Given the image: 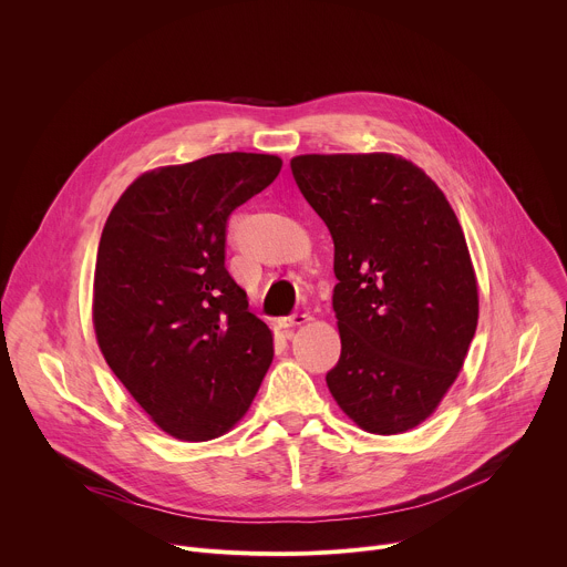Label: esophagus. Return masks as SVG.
<instances>
[{
  "label": "esophagus",
  "instance_id": "1",
  "mask_svg": "<svg viewBox=\"0 0 567 567\" xmlns=\"http://www.w3.org/2000/svg\"><path fill=\"white\" fill-rule=\"evenodd\" d=\"M309 320H311V316H309V313H300V311H296V313H291V316L280 318V328L285 330V334H287V337H291V334H293V328L307 326Z\"/></svg>",
  "mask_w": 567,
  "mask_h": 567
}]
</instances>
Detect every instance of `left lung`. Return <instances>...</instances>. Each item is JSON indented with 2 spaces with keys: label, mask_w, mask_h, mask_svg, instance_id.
Returning <instances> with one entry per match:
<instances>
[{
  "label": "left lung",
  "mask_w": 567,
  "mask_h": 567,
  "mask_svg": "<svg viewBox=\"0 0 567 567\" xmlns=\"http://www.w3.org/2000/svg\"><path fill=\"white\" fill-rule=\"evenodd\" d=\"M291 173L334 239L341 359L328 388L359 429L413 431L455 383L477 328L462 226L399 154H300Z\"/></svg>",
  "instance_id": "left-lung-1"
}]
</instances>
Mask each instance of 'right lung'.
Here are the masks:
<instances>
[{
	"mask_svg": "<svg viewBox=\"0 0 567 567\" xmlns=\"http://www.w3.org/2000/svg\"><path fill=\"white\" fill-rule=\"evenodd\" d=\"M276 154L221 152L136 177L99 245V348L150 420L208 442L247 415L274 334L224 267L228 215L280 173Z\"/></svg>",
	"mask_w": 567,
	"mask_h": 567,
	"instance_id": "right-lung-1",
	"label": "right lung"
}]
</instances>
